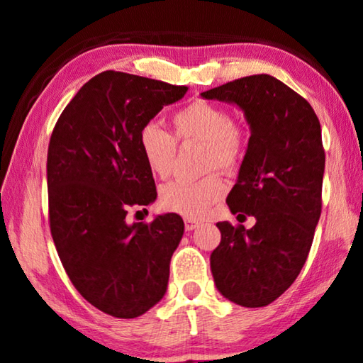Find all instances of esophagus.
<instances>
[{"mask_svg": "<svg viewBox=\"0 0 363 363\" xmlns=\"http://www.w3.org/2000/svg\"><path fill=\"white\" fill-rule=\"evenodd\" d=\"M184 225H186V230H194L200 225V223H199V220H195V219L187 218V219H184Z\"/></svg>", "mask_w": 363, "mask_h": 363, "instance_id": "esophagus-1", "label": "esophagus"}]
</instances>
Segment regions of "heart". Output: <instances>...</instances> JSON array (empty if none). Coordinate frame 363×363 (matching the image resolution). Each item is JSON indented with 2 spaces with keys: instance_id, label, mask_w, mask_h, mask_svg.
I'll use <instances>...</instances> for the list:
<instances>
[{
  "instance_id": "b5f03b06",
  "label": "heart",
  "mask_w": 363,
  "mask_h": 363,
  "mask_svg": "<svg viewBox=\"0 0 363 363\" xmlns=\"http://www.w3.org/2000/svg\"><path fill=\"white\" fill-rule=\"evenodd\" d=\"M174 136L155 123H147L139 131V150L153 176L167 179L173 173L177 143L205 144V169L219 168L233 173L240 167L247 133L240 121L230 118L229 112L218 104L195 99L176 110L171 116ZM224 181L211 173L199 181H174L160 190V203L167 211L186 218H201L223 199Z\"/></svg>"
}]
</instances>
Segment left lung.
Returning <instances> with one entry per match:
<instances>
[{
    "instance_id": "left-lung-1",
    "label": "left lung",
    "mask_w": 363,
    "mask_h": 363,
    "mask_svg": "<svg viewBox=\"0 0 363 363\" xmlns=\"http://www.w3.org/2000/svg\"><path fill=\"white\" fill-rule=\"evenodd\" d=\"M237 104L251 130L227 205L255 216L251 229L218 223L210 262L224 298L262 307L284 294L303 269L322 213L325 150L320 121L303 96L270 75H251L201 93Z\"/></svg>"
}]
</instances>
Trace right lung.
I'll use <instances>...</instances> for the list:
<instances>
[{"mask_svg": "<svg viewBox=\"0 0 363 363\" xmlns=\"http://www.w3.org/2000/svg\"><path fill=\"white\" fill-rule=\"evenodd\" d=\"M187 86L102 72L60 113L48 147L49 229L78 293L116 318L143 315L163 298L184 233L176 213L126 223L130 206L157 199L139 131Z\"/></svg>", "mask_w": 363, "mask_h": 363, "instance_id": "obj_1", "label": "right lung"}]
</instances>
